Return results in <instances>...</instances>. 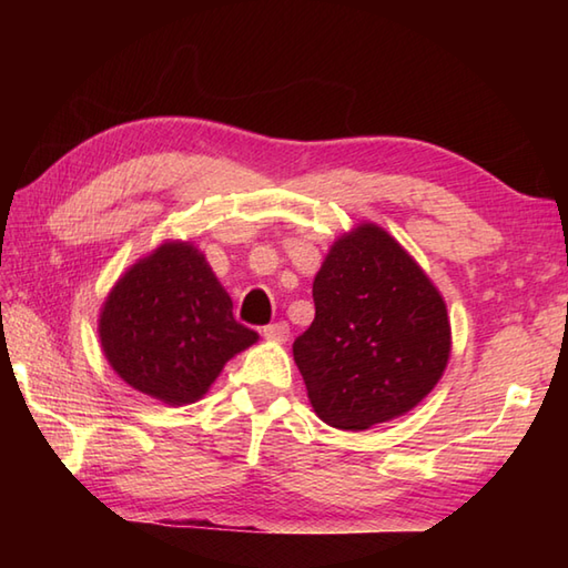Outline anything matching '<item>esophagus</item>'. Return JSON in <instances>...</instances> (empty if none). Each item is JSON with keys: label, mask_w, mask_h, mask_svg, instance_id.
<instances>
[{"label": "esophagus", "mask_w": 568, "mask_h": 568, "mask_svg": "<svg viewBox=\"0 0 568 568\" xmlns=\"http://www.w3.org/2000/svg\"><path fill=\"white\" fill-rule=\"evenodd\" d=\"M265 339L271 342H285L287 334H291V327H287L285 322H275V324H268V327L261 329Z\"/></svg>", "instance_id": "esophagus-1"}]
</instances>
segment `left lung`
Returning a JSON list of instances; mask_svg holds the SVG:
<instances>
[{
  "instance_id": "obj_1",
  "label": "left lung",
  "mask_w": 568,
  "mask_h": 568,
  "mask_svg": "<svg viewBox=\"0 0 568 568\" xmlns=\"http://www.w3.org/2000/svg\"><path fill=\"white\" fill-rule=\"evenodd\" d=\"M315 322L293 344L310 405L329 427L364 432L432 393L452 356L437 285L400 241L361 222L329 246L312 283Z\"/></svg>"
}]
</instances>
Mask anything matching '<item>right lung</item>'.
<instances>
[{"mask_svg": "<svg viewBox=\"0 0 568 568\" xmlns=\"http://www.w3.org/2000/svg\"><path fill=\"white\" fill-rule=\"evenodd\" d=\"M232 307L192 241H163L129 265L102 303V354L119 378L153 400L197 403L226 361L258 342Z\"/></svg>", "mask_w": 568, "mask_h": 568, "instance_id": "1", "label": "right lung"}]
</instances>
